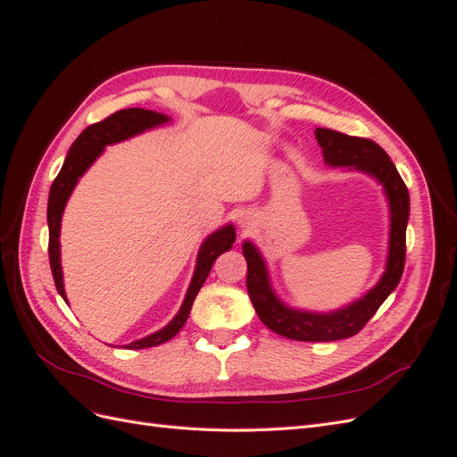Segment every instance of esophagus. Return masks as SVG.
Returning a JSON list of instances; mask_svg holds the SVG:
<instances>
[{"label": "esophagus", "mask_w": 457, "mask_h": 457, "mask_svg": "<svg viewBox=\"0 0 457 457\" xmlns=\"http://www.w3.org/2000/svg\"><path fill=\"white\" fill-rule=\"evenodd\" d=\"M240 225L245 227V225H250V223H247V219H240Z\"/></svg>", "instance_id": "1"}]
</instances>
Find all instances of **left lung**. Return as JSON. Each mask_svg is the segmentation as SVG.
Instances as JSON below:
<instances>
[{
  "instance_id": "obj_1",
  "label": "left lung",
  "mask_w": 457,
  "mask_h": 457,
  "mask_svg": "<svg viewBox=\"0 0 457 457\" xmlns=\"http://www.w3.org/2000/svg\"><path fill=\"white\" fill-rule=\"evenodd\" d=\"M314 137L329 168L366 173L383 187L385 198L389 202V250L381 278L362 297L341 309L328 312L295 309L274 292L265 257L253 242L245 240L242 244L247 261L245 286L261 322L274 334L295 341H337L358 334L400 282L406 257L410 195L395 163L379 145L324 128H316Z\"/></svg>"
}]
</instances>
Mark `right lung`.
<instances>
[{
    "label": "right lung",
    "mask_w": 457,
    "mask_h": 457,
    "mask_svg": "<svg viewBox=\"0 0 457 457\" xmlns=\"http://www.w3.org/2000/svg\"><path fill=\"white\" fill-rule=\"evenodd\" d=\"M168 121H171L170 116L154 112V110H145V108L120 110V112H114L106 120H103L99 123H93V126L81 131V135L72 143L71 150H68V156L62 163V168H61L57 179H54L51 185L49 202H47L51 272L54 278V286H57V292L61 294V297L66 303H68V299H66L64 280H62L59 238H61V220H62V213H64L68 198L72 196V192H74L76 185L79 183V179L84 177V173L91 168L95 160L103 154L108 145L128 141L135 135L156 129ZM234 240H237V230H234V227L230 223L212 232L210 237H207L200 245L195 274H192V280L187 289V295L183 299V305L173 316V320L168 326H163L162 329L154 331V334L137 339L129 345H123V347L148 349V347H156V345H162L165 341H170L171 337H175L179 334V329L185 326L187 318L190 314V309H192V303H195L200 287L204 286L207 274H210L215 259L220 253L228 252Z\"/></svg>",
    "instance_id": "add662e5"
}]
</instances>
